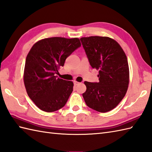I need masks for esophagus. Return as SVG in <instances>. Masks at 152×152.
Here are the masks:
<instances>
[{"mask_svg": "<svg viewBox=\"0 0 152 152\" xmlns=\"http://www.w3.org/2000/svg\"><path fill=\"white\" fill-rule=\"evenodd\" d=\"M73 84H74V85H75V86H77V85H79V82H77V81H74Z\"/></svg>", "mask_w": 152, "mask_h": 152, "instance_id": "1", "label": "esophagus"}]
</instances>
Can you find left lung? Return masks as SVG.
Segmentation results:
<instances>
[{
  "mask_svg": "<svg viewBox=\"0 0 152 152\" xmlns=\"http://www.w3.org/2000/svg\"><path fill=\"white\" fill-rule=\"evenodd\" d=\"M92 68L99 70L98 83L85 81L83 94L88 107L100 113L114 109L124 97L129 85L127 56L115 40L90 36L80 39Z\"/></svg>",
  "mask_w": 152,
  "mask_h": 152,
  "instance_id": "left-lung-1",
  "label": "left lung"
}]
</instances>
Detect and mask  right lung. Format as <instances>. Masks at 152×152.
Returning a JSON list of instances; mask_svg holds the SVG:
<instances>
[{
  "instance_id": "obj_1",
  "label": "right lung",
  "mask_w": 152,
  "mask_h": 152,
  "mask_svg": "<svg viewBox=\"0 0 152 152\" xmlns=\"http://www.w3.org/2000/svg\"><path fill=\"white\" fill-rule=\"evenodd\" d=\"M81 46L78 38H45L32 46L26 58L24 83L26 92L39 109L54 112L65 105L73 92L72 81L58 78L60 66Z\"/></svg>"
}]
</instances>
